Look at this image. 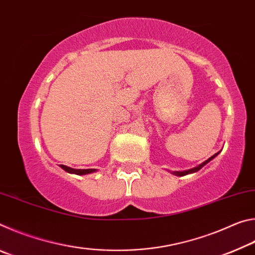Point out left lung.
Here are the masks:
<instances>
[{
    "label": "left lung",
    "mask_w": 255,
    "mask_h": 255,
    "mask_svg": "<svg viewBox=\"0 0 255 255\" xmlns=\"http://www.w3.org/2000/svg\"><path fill=\"white\" fill-rule=\"evenodd\" d=\"M219 154V152L218 153H216L215 155H213V156L211 157H209L208 159H207V161H205L204 163H201L200 165H198V166H196V167H193V169H190V170H187V171H182V172H173V174H175V175H178V176H183V175H187V174H190V173H195V172H197V171H199L202 166L204 165H206L207 163L208 162H210L211 159L213 158H215L216 156H217V155Z\"/></svg>",
    "instance_id": "8db88e82"
}]
</instances>
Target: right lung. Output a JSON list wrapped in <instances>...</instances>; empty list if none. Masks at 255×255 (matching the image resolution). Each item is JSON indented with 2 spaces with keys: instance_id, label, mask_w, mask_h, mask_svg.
I'll return each mask as SVG.
<instances>
[{
  "instance_id": "add662e5",
  "label": "right lung",
  "mask_w": 255,
  "mask_h": 255,
  "mask_svg": "<svg viewBox=\"0 0 255 255\" xmlns=\"http://www.w3.org/2000/svg\"><path fill=\"white\" fill-rule=\"evenodd\" d=\"M59 166L62 167V169H63L64 171L68 172V173H74V174H77V175L89 174V173H92V172H96V171H97L96 169H86V170H81V169H79V170H76V169H72V167H68V166H66V165H63V164H60Z\"/></svg>"
}]
</instances>
